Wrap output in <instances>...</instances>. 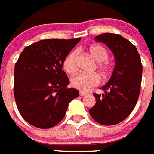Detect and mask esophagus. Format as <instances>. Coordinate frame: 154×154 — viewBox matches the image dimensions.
Masks as SVG:
<instances>
[{"mask_svg": "<svg viewBox=\"0 0 154 154\" xmlns=\"http://www.w3.org/2000/svg\"><path fill=\"white\" fill-rule=\"evenodd\" d=\"M79 95L81 96H88V93H86V92H79Z\"/></svg>", "mask_w": 154, "mask_h": 154, "instance_id": "obj_1", "label": "esophagus"}]
</instances>
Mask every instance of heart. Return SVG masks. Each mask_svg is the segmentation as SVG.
Segmentation results:
<instances>
[{
	"mask_svg": "<svg viewBox=\"0 0 154 154\" xmlns=\"http://www.w3.org/2000/svg\"><path fill=\"white\" fill-rule=\"evenodd\" d=\"M89 51L94 60L101 62L99 65V69L103 73L106 72L108 64L105 61L109 58V52L106 48L100 45H93L90 46ZM63 66L65 70L69 74H73L77 70V51H72L66 56L64 60ZM99 82L100 79L96 74L79 73L71 79V85L82 92L90 90L92 87L99 85Z\"/></svg>",
	"mask_w": 154,
	"mask_h": 154,
	"instance_id": "obj_1",
	"label": "heart"
}]
</instances>
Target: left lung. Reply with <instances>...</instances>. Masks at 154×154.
I'll use <instances>...</instances> for the list:
<instances>
[{
  "label": "left lung",
  "mask_w": 154,
  "mask_h": 154,
  "mask_svg": "<svg viewBox=\"0 0 154 154\" xmlns=\"http://www.w3.org/2000/svg\"><path fill=\"white\" fill-rule=\"evenodd\" d=\"M109 48L115 67L109 80L94 93L96 104L89 110L94 120L102 125H115L124 120L135 107L140 92L143 65L135 45L119 35L104 33L95 38Z\"/></svg>",
  "instance_id": "1"
}]
</instances>
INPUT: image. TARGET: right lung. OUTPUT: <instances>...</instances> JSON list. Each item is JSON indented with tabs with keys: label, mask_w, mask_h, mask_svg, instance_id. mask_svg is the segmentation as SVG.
Wrapping results in <instances>:
<instances>
[{
	"label": "right lung",
	"mask_w": 154,
	"mask_h": 154,
	"mask_svg": "<svg viewBox=\"0 0 154 154\" xmlns=\"http://www.w3.org/2000/svg\"><path fill=\"white\" fill-rule=\"evenodd\" d=\"M81 38L46 39L27 46L14 67V93L24 119L35 127L48 129L64 118L79 90L68 89L63 63Z\"/></svg>",
	"instance_id": "1"
}]
</instances>
